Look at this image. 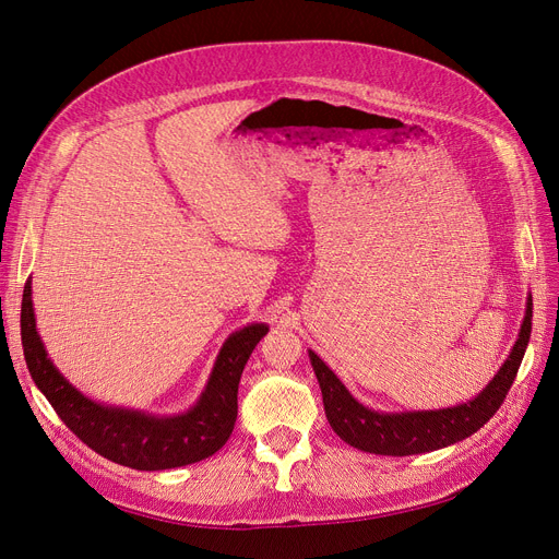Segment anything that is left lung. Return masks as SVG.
<instances>
[{
  "label": "left lung",
  "mask_w": 559,
  "mask_h": 559,
  "mask_svg": "<svg viewBox=\"0 0 559 559\" xmlns=\"http://www.w3.org/2000/svg\"><path fill=\"white\" fill-rule=\"evenodd\" d=\"M532 331V299H527L525 320L516 345L504 360L500 372L484 391L461 406L439 411H414V414H377L358 404L340 379L324 366V360L310 352L312 370L318 374L324 414L333 431L345 443L372 454L406 456L431 452L456 441L468 439L479 427L487 425L512 388Z\"/></svg>",
  "instance_id": "left-lung-1"
}]
</instances>
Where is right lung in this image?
<instances>
[{
  "mask_svg": "<svg viewBox=\"0 0 559 559\" xmlns=\"http://www.w3.org/2000/svg\"><path fill=\"white\" fill-rule=\"evenodd\" d=\"M264 333V324H251L233 333L216 358L199 404L185 416L155 418L141 411L100 406L78 393L52 366L40 343L29 278L22 293V349L40 393L82 443L114 464L136 471H166L197 464L226 445L237 420V385L241 370Z\"/></svg>",
  "mask_w": 559,
  "mask_h": 559,
  "instance_id": "add662e5",
  "label": "right lung"
}]
</instances>
